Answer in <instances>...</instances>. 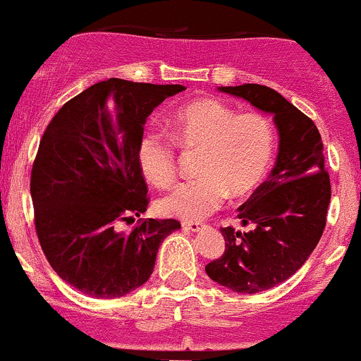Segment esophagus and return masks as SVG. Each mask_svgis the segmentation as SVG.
<instances>
[{
    "label": "esophagus",
    "mask_w": 361,
    "mask_h": 361,
    "mask_svg": "<svg viewBox=\"0 0 361 361\" xmlns=\"http://www.w3.org/2000/svg\"><path fill=\"white\" fill-rule=\"evenodd\" d=\"M181 226H183V230H188V231H199L200 230V223H197V221H183L181 223Z\"/></svg>",
    "instance_id": "obj_1"
}]
</instances>
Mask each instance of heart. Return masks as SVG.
I'll return each instance as SVG.
<instances>
[{
    "instance_id": "obj_1",
    "label": "heart",
    "mask_w": 361,
    "mask_h": 361,
    "mask_svg": "<svg viewBox=\"0 0 361 361\" xmlns=\"http://www.w3.org/2000/svg\"><path fill=\"white\" fill-rule=\"evenodd\" d=\"M169 133L147 130L138 142V164L143 176L159 188L176 176L174 143L183 150H199V178L176 185L157 200L164 216L202 219L218 211L226 195H247L270 169L275 131L261 114H238L211 98L190 102L169 117Z\"/></svg>"
}]
</instances>
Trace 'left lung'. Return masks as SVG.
I'll use <instances>...</instances> for the list:
<instances>
[{
    "label": "left lung",
    "instance_id": "8db88e82",
    "mask_svg": "<svg viewBox=\"0 0 361 361\" xmlns=\"http://www.w3.org/2000/svg\"><path fill=\"white\" fill-rule=\"evenodd\" d=\"M218 91L271 114L279 131L270 176L238 207L242 225L252 223L254 228L247 233L221 228L225 254L206 267L219 286L257 294L294 275L324 233L331 202L324 143L313 121L268 86H219Z\"/></svg>",
    "mask_w": 361,
    "mask_h": 361
}]
</instances>
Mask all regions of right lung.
I'll list each match as a JSON object with an SVG mask.
<instances>
[{"mask_svg":"<svg viewBox=\"0 0 361 361\" xmlns=\"http://www.w3.org/2000/svg\"><path fill=\"white\" fill-rule=\"evenodd\" d=\"M181 85L111 78L67 102L39 142L30 174L37 238L48 263L91 298L130 294L150 279L162 240L176 219H140L130 233L117 223L147 211L138 142L147 117Z\"/></svg>","mask_w":361,"mask_h":361,"instance_id":"obj_1","label":"right lung"}]
</instances>
